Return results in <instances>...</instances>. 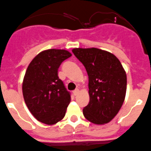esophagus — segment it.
I'll list each match as a JSON object with an SVG mask.
<instances>
[{
    "instance_id": "1",
    "label": "esophagus",
    "mask_w": 151,
    "mask_h": 151,
    "mask_svg": "<svg viewBox=\"0 0 151 151\" xmlns=\"http://www.w3.org/2000/svg\"><path fill=\"white\" fill-rule=\"evenodd\" d=\"M78 93H79V90L76 89V91H73V94H74V96H77L78 94Z\"/></svg>"
}]
</instances>
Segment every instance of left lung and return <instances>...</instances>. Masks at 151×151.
Segmentation results:
<instances>
[{
	"label": "left lung",
	"instance_id": "obj_1",
	"mask_svg": "<svg viewBox=\"0 0 151 151\" xmlns=\"http://www.w3.org/2000/svg\"><path fill=\"white\" fill-rule=\"evenodd\" d=\"M88 75L90 101L83 114L90 122L104 124L118 113L127 91V74L113 54L96 48H73Z\"/></svg>",
	"mask_w": 151,
	"mask_h": 151
}]
</instances>
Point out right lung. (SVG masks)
<instances>
[{
	"label": "right lung",
	"instance_id": "1",
	"mask_svg": "<svg viewBox=\"0 0 151 151\" xmlns=\"http://www.w3.org/2000/svg\"><path fill=\"white\" fill-rule=\"evenodd\" d=\"M71 56L64 49H48L39 53L27 66L22 83L24 102L34 117L43 124H57L66 114L71 96L58 70Z\"/></svg>",
	"mask_w": 151,
	"mask_h": 151
}]
</instances>
